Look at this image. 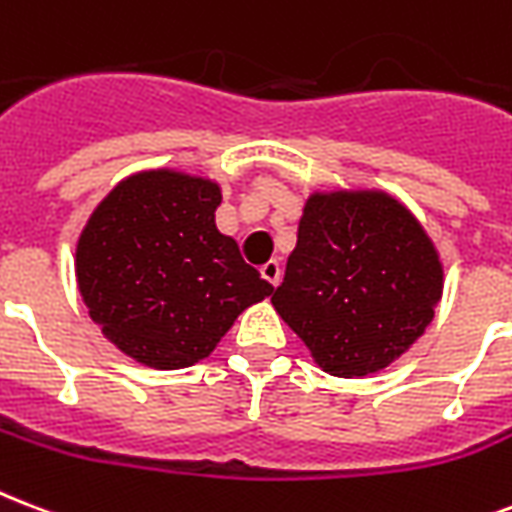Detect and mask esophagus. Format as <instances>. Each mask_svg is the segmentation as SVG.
Listing matches in <instances>:
<instances>
[{
  "mask_svg": "<svg viewBox=\"0 0 512 512\" xmlns=\"http://www.w3.org/2000/svg\"><path fill=\"white\" fill-rule=\"evenodd\" d=\"M260 273H263L265 282H271L273 287H276V284H279V279H282V268H279V263H276V260H268V263L260 268Z\"/></svg>",
  "mask_w": 512,
  "mask_h": 512,
  "instance_id": "obj_1",
  "label": "esophagus"
}]
</instances>
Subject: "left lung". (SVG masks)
<instances>
[{
    "instance_id": "8db88e82",
    "label": "left lung",
    "mask_w": 512,
    "mask_h": 512,
    "mask_svg": "<svg viewBox=\"0 0 512 512\" xmlns=\"http://www.w3.org/2000/svg\"><path fill=\"white\" fill-rule=\"evenodd\" d=\"M440 298L435 241L400 198L370 187L308 195L271 303L325 373L362 378L419 341Z\"/></svg>"
}]
</instances>
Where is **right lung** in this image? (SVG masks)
I'll return each mask as SVG.
<instances>
[{
	"mask_svg": "<svg viewBox=\"0 0 512 512\" xmlns=\"http://www.w3.org/2000/svg\"><path fill=\"white\" fill-rule=\"evenodd\" d=\"M220 182L177 169L120 179L80 230L77 290L109 343L155 370L209 357L236 317L273 292L217 230Z\"/></svg>",
	"mask_w": 512,
	"mask_h": 512,
	"instance_id": "1",
	"label": "right lung"
}]
</instances>
